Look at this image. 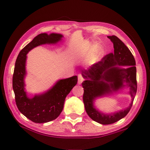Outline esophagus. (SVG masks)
I'll return each instance as SVG.
<instances>
[{
  "label": "esophagus",
  "instance_id": "34e87169",
  "mask_svg": "<svg viewBox=\"0 0 150 150\" xmlns=\"http://www.w3.org/2000/svg\"><path fill=\"white\" fill-rule=\"evenodd\" d=\"M84 81V79L83 77H82V75L81 74H79L78 75V84L80 85L82 84V82H83Z\"/></svg>",
  "mask_w": 150,
  "mask_h": 150
}]
</instances>
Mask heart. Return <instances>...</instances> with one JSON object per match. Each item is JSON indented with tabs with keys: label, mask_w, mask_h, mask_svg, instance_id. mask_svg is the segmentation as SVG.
Listing matches in <instances>:
<instances>
[{
	"label": "heart",
	"mask_w": 150,
	"mask_h": 150,
	"mask_svg": "<svg viewBox=\"0 0 150 150\" xmlns=\"http://www.w3.org/2000/svg\"><path fill=\"white\" fill-rule=\"evenodd\" d=\"M104 51L103 50L100 48V47H98L97 49H95L94 50L90 53L89 55V60L91 62H97L99 60L103 55Z\"/></svg>",
	"instance_id": "heart-1"
}]
</instances>
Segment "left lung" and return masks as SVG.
Listing matches in <instances>:
<instances>
[{
    "mask_svg": "<svg viewBox=\"0 0 150 150\" xmlns=\"http://www.w3.org/2000/svg\"><path fill=\"white\" fill-rule=\"evenodd\" d=\"M108 38L113 44L114 52L104 56L100 62L89 68L81 69L85 80L82 84L86 111L92 120L104 125L116 122L129 113L137 89L134 57L117 37L112 35ZM126 87L130 88L129 94L132 98L128 108L108 114L95 108L94 102L97 98L116 93Z\"/></svg>",
    "mask_w": 150,
    "mask_h": 150,
    "instance_id": "8db88e82",
    "label": "left lung"
}]
</instances>
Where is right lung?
Segmentation results:
<instances>
[{
	"mask_svg": "<svg viewBox=\"0 0 150 150\" xmlns=\"http://www.w3.org/2000/svg\"><path fill=\"white\" fill-rule=\"evenodd\" d=\"M62 37V35L58 33L38 35L21 51L16 60L13 75V89L16 104L20 112L33 122L46 123L57 119L63 110L66 96L77 83V76L60 79L47 91L33 97L28 96L25 90L28 53L42 44L59 42Z\"/></svg>",
	"mask_w": 150,
	"mask_h": 150,
	"instance_id": "obj_1",
	"label": "right lung"
}]
</instances>
